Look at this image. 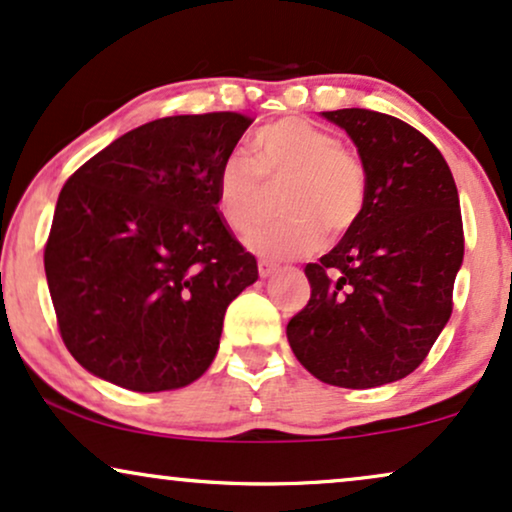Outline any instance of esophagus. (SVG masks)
Masks as SVG:
<instances>
[{
  "instance_id": "esophagus-1",
  "label": "esophagus",
  "mask_w": 512,
  "mask_h": 512,
  "mask_svg": "<svg viewBox=\"0 0 512 512\" xmlns=\"http://www.w3.org/2000/svg\"><path fill=\"white\" fill-rule=\"evenodd\" d=\"M257 271H260L262 278H269L276 271V264L269 260H260V264H257Z\"/></svg>"
}]
</instances>
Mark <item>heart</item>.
I'll list each match as a JSON object with an SVG mask.
<instances>
[{
    "label": "heart",
    "mask_w": 512,
    "mask_h": 512,
    "mask_svg": "<svg viewBox=\"0 0 512 512\" xmlns=\"http://www.w3.org/2000/svg\"><path fill=\"white\" fill-rule=\"evenodd\" d=\"M252 160L224 155L217 170V208L231 229L250 231L267 210V186L283 184L278 210L286 212L250 236L264 257L288 260L347 234L366 208L364 163L338 137L304 118L269 122L250 137Z\"/></svg>",
    "instance_id": "b5f03b06"
}]
</instances>
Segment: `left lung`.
Masks as SVG:
<instances>
[{
  "mask_svg": "<svg viewBox=\"0 0 512 512\" xmlns=\"http://www.w3.org/2000/svg\"><path fill=\"white\" fill-rule=\"evenodd\" d=\"M321 115L357 146L368 196L342 241L304 267L312 295L286 333L321 383L366 390L416 371L449 321L461 205L444 155L418 129L366 108Z\"/></svg>",
  "mask_w": 512,
  "mask_h": 512,
  "instance_id": "8db88e82",
  "label": "left lung"
}]
</instances>
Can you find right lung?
Returning <instances> with one entry per match:
<instances>
[{
    "label": "right lung",
    "mask_w": 512,
    "mask_h": 512,
    "mask_svg": "<svg viewBox=\"0 0 512 512\" xmlns=\"http://www.w3.org/2000/svg\"><path fill=\"white\" fill-rule=\"evenodd\" d=\"M250 122H146L61 189L44 271L61 338L96 378L165 392L210 368L226 307L260 276L217 212L219 163Z\"/></svg>",
    "instance_id": "obj_1"
}]
</instances>
